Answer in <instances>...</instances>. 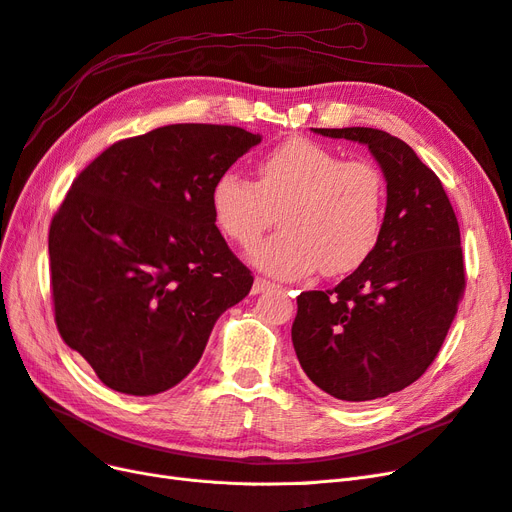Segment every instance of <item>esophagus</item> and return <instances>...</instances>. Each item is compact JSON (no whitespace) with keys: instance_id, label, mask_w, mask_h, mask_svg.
I'll list each match as a JSON object with an SVG mask.
<instances>
[{"instance_id":"obj_1","label":"esophagus","mask_w":512,"mask_h":512,"mask_svg":"<svg viewBox=\"0 0 512 512\" xmlns=\"http://www.w3.org/2000/svg\"><path fill=\"white\" fill-rule=\"evenodd\" d=\"M275 284H271L269 279H264V277H256L254 279V286H252V292L254 294H260V292H264V290H269V288H273Z\"/></svg>"}]
</instances>
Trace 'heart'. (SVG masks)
<instances>
[{
    "mask_svg": "<svg viewBox=\"0 0 512 512\" xmlns=\"http://www.w3.org/2000/svg\"><path fill=\"white\" fill-rule=\"evenodd\" d=\"M256 184L222 171L209 203L220 231L250 250L275 222L281 231L254 252L256 267L277 277L358 269L373 254L385 211V180L370 161H343L305 137L286 139L258 163Z\"/></svg>",
    "mask_w": 512,
    "mask_h": 512,
    "instance_id": "b5f03b06",
    "label": "heart"
}]
</instances>
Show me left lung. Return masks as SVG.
Masks as SVG:
<instances>
[{"label": "left lung", "instance_id": "8db88e82", "mask_svg": "<svg viewBox=\"0 0 512 512\" xmlns=\"http://www.w3.org/2000/svg\"><path fill=\"white\" fill-rule=\"evenodd\" d=\"M315 131L368 146L387 205L373 254L337 288L296 298L292 343L320 390L366 402L417 381L443 347L466 290L460 224L438 175L402 139L368 127Z\"/></svg>", "mask_w": 512, "mask_h": 512}]
</instances>
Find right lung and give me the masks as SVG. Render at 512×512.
<instances>
[{
  "instance_id": "1",
  "label": "right lung",
  "mask_w": 512,
  "mask_h": 512,
  "mask_svg": "<svg viewBox=\"0 0 512 512\" xmlns=\"http://www.w3.org/2000/svg\"><path fill=\"white\" fill-rule=\"evenodd\" d=\"M260 135L169 125L120 139L80 171L48 233L55 322L108 387L131 396L178 385L252 271L211 211V184Z\"/></svg>"
}]
</instances>
